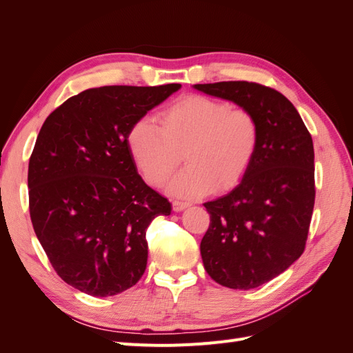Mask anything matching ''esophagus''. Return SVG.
Returning a JSON list of instances; mask_svg holds the SVG:
<instances>
[{"label":"esophagus","mask_w":353,"mask_h":353,"mask_svg":"<svg viewBox=\"0 0 353 353\" xmlns=\"http://www.w3.org/2000/svg\"><path fill=\"white\" fill-rule=\"evenodd\" d=\"M188 206H190V203H187V201H179V200H174L172 201V209L175 212H181V210L188 208Z\"/></svg>","instance_id":"1"}]
</instances>
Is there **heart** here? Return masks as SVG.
<instances>
[{
    "label": "heart",
    "mask_w": 353,
    "mask_h": 353,
    "mask_svg": "<svg viewBox=\"0 0 353 353\" xmlns=\"http://www.w3.org/2000/svg\"><path fill=\"white\" fill-rule=\"evenodd\" d=\"M162 125L141 117L128 132V145L148 184L163 187L181 160L187 168L170 190L196 197L213 187L237 185L248 174L259 148L261 130L252 112L231 109L225 101L187 95L160 113Z\"/></svg>",
    "instance_id": "heart-1"
}]
</instances>
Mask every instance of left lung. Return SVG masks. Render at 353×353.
Returning <instances> with one entry per match:
<instances>
[{
	"mask_svg": "<svg viewBox=\"0 0 353 353\" xmlns=\"http://www.w3.org/2000/svg\"><path fill=\"white\" fill-rule=\"evenodd\" d=\"M256 117L259 148L241 183L205 203L210 223L200 243L212 280L236 290L256 288L301 258L315 203L314 143L301 114L281 92L248 81L196 83Z\"/></svg>",
	"mask_w": 353,
	"mask_h": 353,
	"instance_id": "1",
	"label": "left lung"
}]
</instances>
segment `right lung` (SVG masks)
<instances>
[{
	"label": "right lung",
	"instance_id": "right-lung-1",
	"mask_svg": "<svg viewBox=\"0 0 353 353\" xmlns=\"http://www.w3.org/2000/svg\"><path fill=\"white\" fill-rule=\"evenodd\" d=\"M179 88L85 90L41 128L28 170L30 221L52 268L79 292L119 294L145 271V231L172 208L138 175L128 132Z\"/></svg>",
	"mask_w": 353,
	"mask_h": 353
}]
</instances>
